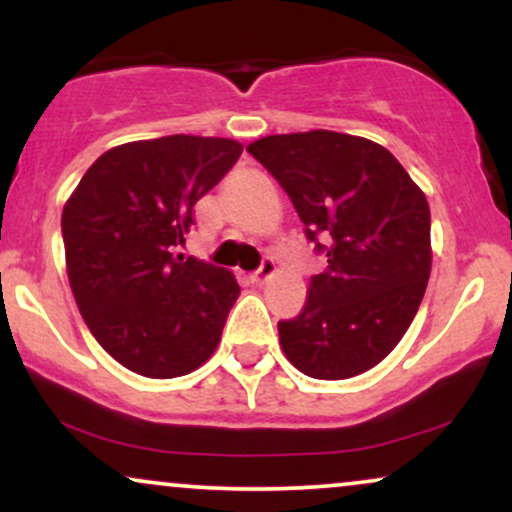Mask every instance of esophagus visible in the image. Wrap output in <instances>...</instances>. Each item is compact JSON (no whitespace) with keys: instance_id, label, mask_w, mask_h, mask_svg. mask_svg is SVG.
<instances>
[{"instance_id":"esophagus-1","label":"esophagus","mask_w":512,"mask_h":512,"mask_svg":"<svg viewBox=\"0 0 512 512\" xmlns=\"http://www.w3.org/2000/svg\"><path fill=\"white\" fill-rule=\"evenodd\" d=\"M274 269H276V267H274V260H269V257H267V260H262L260 269H257V272H252V274H250V284L262 286L264 281H267L269 276L274 274Z\"/></svg>"}]
</instances>
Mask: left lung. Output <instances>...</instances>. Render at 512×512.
<instances>
[{
	"mask_svg": "<svg viewBox=\"0 0 512 512\" xmlns=\"http://www.w3.org/2000/svg\"><path fill=\"white\" fill-rule=\"evenodd\" d=\"M248 151L279 180L327 252L308 301L279 322V342L301 373L354 378L378 366L409 330L431 276V209L385 146L351 134H274Z\"/></svg>",
	"mask_w": 512,
	"mask_h": 512,
	"instance_id": "left-lung-1",
	"label": "left lung"
}]
</instances>
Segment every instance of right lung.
<instances>
[{
  "label": "right lung",
  "mask_w": 512,
  "mask_h": 512,
  "mask_svg": "<svg viewBox=\"0 0 512 512\" xmlns=\"http://www.w3.org/2000/svg\"><path fill=\"white\" fill-rule=\"evenodd\" d=\"M243 154L219 137L129 142L86 170L62 211L69 286L88 330L144 378H178L221 342L236 276L173 255L192 209Z\"/></svg>",
  "instance_id": "obj_1"
}]
</instances>
